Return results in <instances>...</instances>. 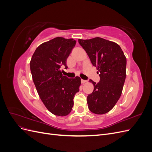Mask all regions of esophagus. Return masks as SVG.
<instances>
[{"instance_id":"esophagus-1","label":"esophagus","mask_w":152,"mask_h":152,"mask_svg":"<svg viewBox=\"0 0 152 152\" xmlns=\"http://www.w3.org/2000/svg\"><path fill=\"white\" fill-rule=\"evenodd\" d=\"M87 81L86 80H83V79H81V82H82V84H84V83H86Z\"/></svg>"}]
</instances>
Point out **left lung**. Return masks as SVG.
<instances>
[{
    "label": "left lung",
    "instance_id": "obj_1",
    "mask_svg": "<svg viewBox=\"0 0 152 152\" xmlns=\"http://www.w3.org/2000/svg\"><path fill=\"white\" fill-rule=\"evenodd\" d=\"M79 43L99 72L98 83L90 80L94 91L87 96L88 108L95 114H104L121 96L126 77V58L117 44L102 38L79 39Z\"/></svg>",
    "mask_w": 152,
    "mask_h": 152
}]
</instances>
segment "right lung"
Segmentation results:
<instances>
[{"instance_id": "right-lung-1", "label": "right lung", "mask_w": 152, "mask_h": 152, "mask_svg": "<svg viewBox=\"0 0 152 152\" xmlns=\"http://www.w3.org/2000/svg\"><path fill=\"white\" fill-rule=\"evenodd\" d=\"M73 39L56 37L36 49L30 63L34 83L45 107L55 115L70 113L75 94L79 91V77L69 79L61 67L68 68L66 59L75 47Z\"/></svg>"}]
</instances>
